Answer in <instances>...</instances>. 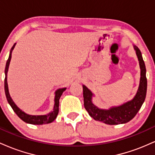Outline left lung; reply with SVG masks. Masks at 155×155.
Masks as SVG:
<instances>
[{"mask_svg":"<svg viewBox=\"0 0 155 155\" xmlns=\"http://www.w3.org/2000/svg\"><path fill=\"white\" fill-rule=\"evenodd\" d=\"M138 57L140 68V84L136 95L133 100L121 105L114 106L109 109H101L92 104V92L83 85L84 106L90 116L96 121H100L107 124H120L127 123L136 115L143 104L147 95V80L146 77V66L141 52L136 46H133Z\"/></svg>","mask_w":155,"mask_h":155,"instance_id":"1","label":"left lung"}]
</instances>
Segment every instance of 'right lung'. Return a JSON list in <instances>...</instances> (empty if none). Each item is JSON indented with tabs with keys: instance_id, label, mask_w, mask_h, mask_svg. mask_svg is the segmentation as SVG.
<instances>
[{
	"instance_id": "add662e5",
	"label": "right lung",
	"mask_w": 155,
	"mask_h": 155,
	"mask_svg": "<svg viewBox=\"0 0 155 155\" xmlns=\"http://www.w3.org/2000/svg\"><path fill=\"white\" fill-rule=\"evenodd\" d=\"M16 44L13 45V47L11 49L9 57L8 59L7 60L6 68H5V80H4V88H5V93H6V99L8 101V103L9 104L11 107L14 110V111L17 114V115L22 121H24L26 123H29L32 124H49L52 122L55 119H56L57 116L58 114V111H59V100L61 97L63 92L66 90V88H61L58 89L55 92V96H54V108H53V111H51L50 113L47 114L46 115H30L28 114L25 113L22 111L20 108L17 107V106L15 104L13 100L11 97L9 92H8V83H7V73H8V66H9V63L11 61V58H12V52L13 51L14 48H15Z\"/></svg>"
}]
</instances>
